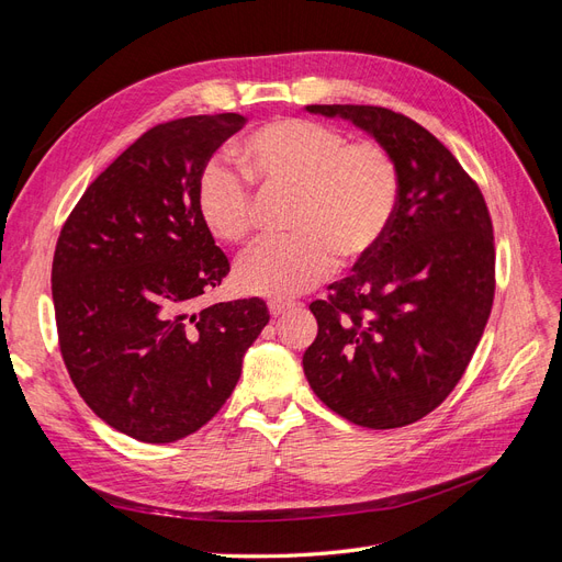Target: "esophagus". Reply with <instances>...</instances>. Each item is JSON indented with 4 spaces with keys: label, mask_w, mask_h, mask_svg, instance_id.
<instances>
[{
    "label": "esophagus",
    "mask_w": 562,
    "mask_h": 562,
    "mask_svg": "<svg viewBox=\"0 0 562 562\" xmlns=\"http://www.w3.org/2000/svg\"><path fill=\"white\" fill-rule=\"evenodd\" d=\"M269 314L271 316H281V314H285V312H291L295 304L293 302H288V300H269Z\"/></svg>",
    "instance_id": "esophagus-1"
}]
</instances>
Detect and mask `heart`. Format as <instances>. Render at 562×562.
<instances>
[{
    "label": "heart",
    "mask_w": 562,
    "mask_h": 562,
    "mask_svg": "<svg viewBox=\"0 0 562 562\" xmlns=\"http://www.w3.org/2000/svg\"><path fill=\"white\" fill-rule=\"evenodd\" d=\"M239 161L262 192L293 196V236L262 241L236 265L234 281L248 295L295 297L326 279L337 258L366 260L398 209L401 173L391 151L372 138L347 140V133L312 119H279L252 131L239 145ZM245 179L211 164L196 187L201 223L225 244L244 241L255 227L258 203Z\"/></svg>",
    "instance_id": "b5f03b06"
}]
</instances>
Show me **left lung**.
I'll use <instances>...</instances> for the list:
<instances>
[{"instance_id":"1","label":"left lung","mask_w":562,"mask_h":562,"mask_svg":"<svg viewBox=\"0 0 562 562\" xmlns=\"http://www.w3.org/2000/svg\"><path fill=\"white\" fill-rule=\"evenodd\" d=\"M368 131L396 159L398 209L378 250L310 304L318 335L302 366L333 413L368 429L429 415L462 380L495 300L485 199L452 151L411 116L307 105Z\"/></svg>"}]
</instances>
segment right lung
I'll return each mask as SVG.
<instances>
[{
	"instance_id": "add662e5",
	"label": "right lung",
	"mask_w": 562,
	"mask_h": 562,
	"mask_svg": "<svg viewBox=\"0 0 562 562\" xmlns=\"http://www.w3.org/2000/svg\"><path fill=\"white\" fill-rule=\"evenodd\" d=\"M241 114L173 119L100 173L60 229L50 293L67 372L91 411L143 443L199 431L269 321L260 297L199 310L227 255L196 211L213 151Z\"/></svg>"
}]
</instances>
